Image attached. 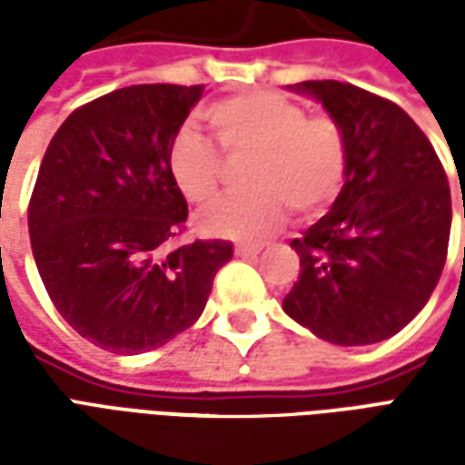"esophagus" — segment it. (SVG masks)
<instances>
[{"label": "esophagus", "mask_w": 465, "mask_h": 465, "mask_svg": "<svg viewBox=\"0 0 465 465\" xmlns=\"http://www.w3.org/2000/svg\"><path fill=\"white\" fill-rule=\"evenodd\" d=\"M259 252H262L259 243H236V253H239V256H246V259H249V256H256Z\"/></svg>", "instance_id": "esophagus-1"}]
</instances>
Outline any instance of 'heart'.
Here are the masks:
<instances>
[{
	"label": "heart",
	"mask_w": 465,
	"mask_h": 465,
	"mask_svg": "<svg viewBox=\"0 0 465 465\" xmlns=\"http://www.w3.org/2000/svg\"><path fill=\"white\" fill-rule=\"evenodd\" d=\"M216 142L229 156H249L246 183L199 216L206 236L262 242L283 222L286 206L309 219L339 196L349 169V143L341 124L329 114L306 116V109L276 92L226 96L203 109ZM173 186L186 202L216 199L223 156L209 139L182 126L166 153Z\"/></svg>",
	"instance_id": "obj_1"
}]
</instances>
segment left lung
<instances>
[{
  "label": "left lung",
  "instance_id": "obj_1",
  "mask_svg": "<svg viewBox=\"0 0 465 465\" xmlns=\"http://www.w3.org/2000/svg\"><path fill=\"white\" fill-rule=\"evenodd\" d=\"M341 124L349 169L331 212L293 239L302 272L283 312L319 339L366 346L426 306L446 263L450 189L433 146L399 104L353 84H293ZM465 219V203H463Z\"/></svg>",
  "mask_w": 465,
  "mask_h": 465
}]
</instances>
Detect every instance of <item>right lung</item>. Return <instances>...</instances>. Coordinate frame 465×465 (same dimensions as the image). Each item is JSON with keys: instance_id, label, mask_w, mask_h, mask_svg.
I'll return each instance as SVG.
<instances>
[{"instance_id": "obj_1", "label": "right lung", "mask_w": 465, "mask_h": 465, "mask_svg": "<svg viewBox=\"0 0 465 465\" xmlns=\"http://www.w3.org/2000/svg\"><path fill=\"white\" fill-rule=\"evenodd\" d=\"M203 86L134 84L79 106L46 146L29 239L49 299L86 341L136 356L202 316L222 239L166 252L189 206L166 153Z\"/></svg>"}]
</instances>
